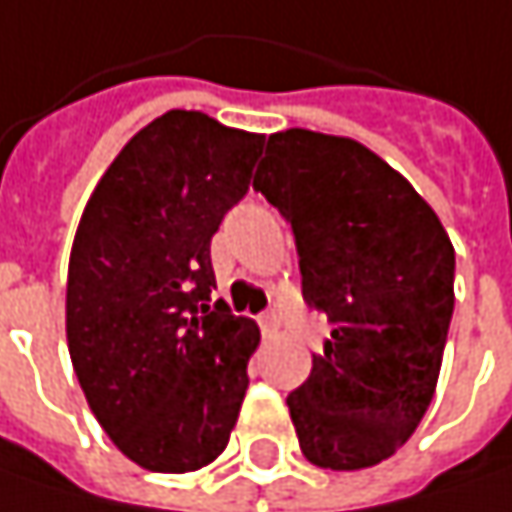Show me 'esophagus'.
<instances>
[{
  "label": "esophagus",
  "mask_w": 512,
  "mask_h": 512,
  "mask_svg": "<svg viewBox=\"0 0 512 512\" xmlns=\"http://www.w3.org/2000/svg\"><path fill=\"white\" fill-rule=\"evenodd\" d=\"M257 325H260V331L269 337V334H275L278 331V325H281V316H278V310L275 307H269V310H263L260 316H257Z\"/></svg>",
  "instance_id": "1"
}]
</instances>
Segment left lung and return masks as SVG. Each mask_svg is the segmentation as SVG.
<instances>
[{
  "mask_svg": "<svg viewBox=\"0 0 512 512\" xmlns=\"http://www.w3.org/2000/svg\"><path fill=\"white\" fill-rule=\"evenodd\" d=\"M255 190L290 219L302 296L331 322L310 378L287 395L302 454L366 469L422 422L454 313V249L428 202L366 146L272 134Z\"/></svg>",
  "mask_w": 512,
  "mask_h": 512,
  "instance_id": "8db88e82",
  "label": "left lung"
}]
</instances>
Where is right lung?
<instances>
[{"mask_svg": "<svg viewBox=\"0 0 512 512\" xmlns=\"http://www.w3.org/2000/svg\"><path fill=\"white\" fill-rule=\"evenodd\" d=\"M260 155V134L169 111L125 143L78 222L72 366L105 434L149 472L208 466L237 425L260 331L210 304V237Z\"/></svg>", "mask_w": 512, "mask_h": 512, "instance_id": "add662e5", "label": "right lung"}]
</instances>
